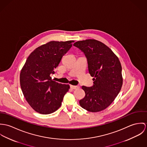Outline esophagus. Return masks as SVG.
Here are the masks:
<instances>
[{
  "label": "esophagus",
  "instance_id": "esophagus-1",
  "mask_svg": "<svg viewBox=\"0 0 147 147\" xmlns=\"http://www.w3.org/2000/svg\"><path fill=\"white\" fill-rule=\"evenodd\" d=\"M70 88L71 89H77L79 88V86H73V85H70Z\"/></svg>",
  "mask_w": 147,
  "mask_h": 147
}]
</instances>
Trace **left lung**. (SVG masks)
<instances>
[{
    "instance_id": "left-lung-1",
    "label": "left lung",
    "mask_w": 147,
    "mask_h": 147,
    "mask_svg": "<svg viewBox=\"0 0 147 147\" xmlns=\"http://www.w3.org/2000/svg\"><path fill=\"white\" fill-rule=\"evenodd\" d=\"M74 46L85 54L89 73L94 81L92 87H82L85 96L80 101V104L91 112L103 111L121 91L123 83L121 63L111 49L97 40H80Z\"/></svg>"
}]
</instances>
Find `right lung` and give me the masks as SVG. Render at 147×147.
<instances>
[{
    "instance_id": "right-lung-1",
    "label": "right lung",
    "mask_w": 147,
    "mask_h": 147,
    "mask_svg": "<svg viewBox=\"0 0 147 147\" xmlns=\"http://www.w3.org/2000/svg\"><path fill=\"white\" fill-rule=\"evenodd\" d=\"M73 42L51 41L43 45L33 51L22 67L20 76L21 88L35 112L51 114L60 107L70 86L52 80L50 74L55 73V69Z\"/></svg>"
}]
</instances>
